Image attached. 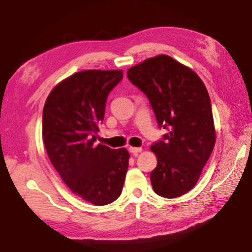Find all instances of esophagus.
Returning a JSON list of instances; mask_svg holds the SVG:
<instances>
[{"label":"esophagus","mask_w":252,"mask_h":252,"mask_svg":"<svg viewBox=\"0 0 252 252\" xmlns=\"http://www.w3.org/2000/svg\"><path fill=\"white\" fill-rule=\"evenodd\" d=\"M141 151H142L141 148H133V146H130L129 148V152L132 154H138L141 152Z\"/></svg>","instance_id":"esophagus-1"}]
</instances>
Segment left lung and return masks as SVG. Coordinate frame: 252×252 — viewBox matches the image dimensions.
<instances>
[{"instance_id":"obj_1","label":"left lung","mask_w":252,"mask_h":252,"mask_svg":"<svg viewBox=\"0 0 252 252\" xmlns=\"http://www.w3.org/2000/svg\"><path fill=\"white\" fill-rule=\"evenodd\" d=\"M126 74L148 97L158 126L168 130L151 146L158 158L150 176L153 190L180 197L196 185L216 141L207 89L193 70L166 55L146 59Z\"/></svg>"}]
</instances>
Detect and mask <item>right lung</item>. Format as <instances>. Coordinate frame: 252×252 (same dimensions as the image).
Instances as JSON below:
<instances>
[{
    "mask_svg": "<svg viewBox=\"0 0 252 252\" xmlns=\"http://www.w3.org/2000/svg\"><path fill=\"white\" fill-rule=\"evenodd\" d=\"M122 70H85L52 90L43 110V142L48 158L72 193L94 205L114 202L122 191L130 154L95 144L107 98Z\"/></svg>",
    "mask_w": 252,
    "mask_h": 252,
    "instance_id": "add662e5",
    "label": "right lung"
}]
</instances>
